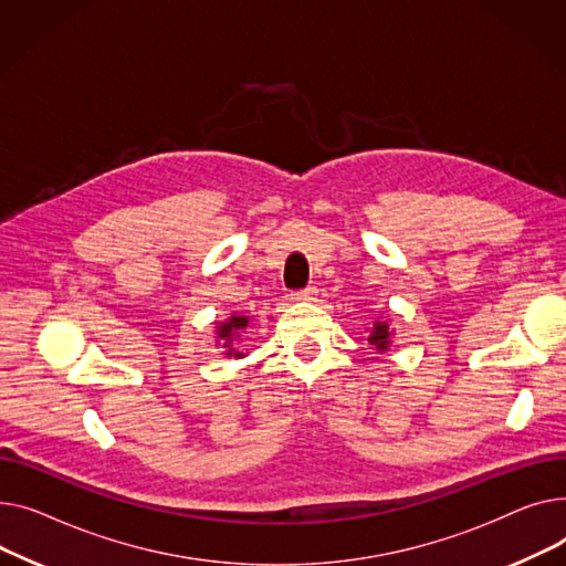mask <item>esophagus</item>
<instances>
[{
  "instance_id": "esophagus-1",
  "label": "esophagus",
  "mask_w": 566,
  "mask_h": 566,
  "mask_svg": "<svg viewBox=\"0 0 566 566\" xmlns=\"http://www.w3.org/2000/svg\"><path fill=\"white\" fill-rule=\"evenodd\" d=\"M290 296L294 298V302H313V298L317 296V287H315V285H308V287H304V290L292 292Z\"/></svg>"
}]
</instances>
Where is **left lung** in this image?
<instances>
[{
	"instance_id": "obj_1",
	"label": "left lung",
	"mask_w": 566,
	"mask_h": 566,
	"mask_svg": "<svg viewBox=\"0 0 566 566\" xmlns=\"http://www.w3.org/2000/svg\"><path fill=\"white\" fill-rule=\"evenodd\" d=\"M390 338H392V334H390V328H388V322H384V319L375 322V326H373V331H370L368 343L375 345L377 349L386 352V349L390 347Z\"/></svg>"
}]
</instances>
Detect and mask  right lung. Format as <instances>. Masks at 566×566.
Returning <instances> with one entry per match:
<instances>
[{
	"label": "right lung",
	"instance_id": "add662e5",
	"mask_svg": "<svg viewBox=\"0 0 566 566\" xmlns=\"http://www.w3.org/2000/svg\"><path fill=\"white\" fill-rule=\"evenodd\" d=\"M249 326V317L247 315H230L226 322H221L217 326V338L221 340L223 349L228 356H235V358H242L244 354L235 349V338L242 334V331Z\"/></svg>",
	"mask_w": 566,
	"mask_h": 566
}]
</instances>
